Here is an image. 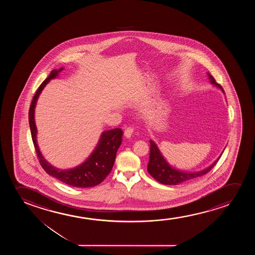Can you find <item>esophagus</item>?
<instances>
[{
	"mask_svg": "<svg viewBox=\"0 0 255 255\" xmlns=\"http://www.w3.org/2000/svg\"><path fill=\"white\" fill-rule=\"evenodd\" d=\"M133 128L131 127H128V128H126V130H125V136L127 137V138H129L130 136H132L133 134Z\"/></svg>",
	"mask_w": 255,
	"mask_h": 255,
	"instance_id": "esophagus-1",
	"label": "esophagus"
}]
</instances>
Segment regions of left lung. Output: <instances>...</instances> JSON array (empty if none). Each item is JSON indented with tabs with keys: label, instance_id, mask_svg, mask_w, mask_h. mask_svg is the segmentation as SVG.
<instances>
[{
	"label": "left lung",
	"instance_id": "1",
	"mask_svg": "<svg viewBox=\"0 0 255 255\" xmlns=\"http://www.w3.org/2000/svg\"><path fill=\"white\" fill-rule=\"evenodd\" d=\"M208 75H209L211 82L213 84H215L217 87L220 88L224 92L222 86L220 84H217L216 81L213 76H211L210 74ZM150 160H149L147 171L150 173V176H152V178H155L157 181L163 185H176L201 177L203 175L206 174L208 171H211L213 166L217 164V162L219 161L218 159L210 167L204 171H199V172H192V173L189 172L188 173L185 171H179L169 165L164 157L162 156V154L160 153L156 143H154L152 140H150Z\"/></svg>",
	"mask_w": 255,
	"mask_h": 255
}]
</instances>
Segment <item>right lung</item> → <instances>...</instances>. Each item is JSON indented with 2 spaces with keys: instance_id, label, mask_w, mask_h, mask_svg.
Returning a JSON list of instances; mask_svg holds the SVG:
<instances>
[{
  "instance_id": "obj_1",
  "label": "right lung",
  "mask_w": 255,
  "mask_h": 255,
  "mask_svg": "<svg viewBox=\"0 0 255 255\" xmlns=\"http://www.w3.org/2000/svg\"><path fill=\"white\" fill-rule=\"evenodd\" d=\"M62 70H63L62 68L59 70H52L49 74V77H47L39 86L35 96L33 97L30 108L28 111V120H29L32 140L35 146L36 156L38 157L39 163L48 174L57 178L58 180L63 182L64 184L71 185L74 187H81V188L92 187L95 185H99L101 182L104 181V179L112 171L113 164L115 162L116 154L119 150L120 144L122 143V136L124 132L122 129L119 128L104 131L98 142V146L96 147L91 157H89L84 164L74 169L61 171L56 168L53 167L51 164H49L43 158L39 150L38 145L36 143V127H35V119H34L35 104L39 95L46 84L49 83L50 79L56 77L58 72Z\"/></svg>"
}]
</instances>
